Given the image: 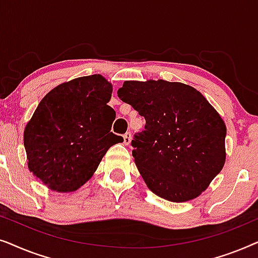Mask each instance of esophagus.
<instances>
[{"label":"esophagus","instance_id":"1","mask_svg":"<svg viewBox=\"0 0 258 258\" xmlns=\"http://www.w3.org/2000/svg\"><path fill=\"white\" fill-rule=\"evenodd\" d=\"M123 142H124L125 146H128V144L132 142V134H130V132L125 133L124 135H123Z\"/></svg>","mask_w":258,"mask_h":258}]
</instances>
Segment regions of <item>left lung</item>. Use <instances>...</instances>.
Returning <instances> with one entry per match:
<instances>
[{
    "instance_id": "left-lung-1",
    "label": "left lung",
    "mask_w": 258,
    "mask_h": 258,
    "mask_svg": "<svg viewBox=\"0 0 258 258\" xmlns=\"http://www.w3.org/2000/svg\"><path fill=\"white\" fill-rule=\"evenodd\" d=\"M117 95L146 118L132 146L148 188L176 203L200 196L225 162L220 114L199 90L179 82L125 81Z\"/></svg>"
}]
</instances>
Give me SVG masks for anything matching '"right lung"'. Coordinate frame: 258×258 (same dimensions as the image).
Here are the masks:
<instances>
[{"mask_svg": "<svg viewBox=\"0 0 258 258\" xmlns=\"http://www.w3.org/2000/svg\"><path fill=\"white\" fill-rule=\"evenodd\" d=\"M103 76L77 77L49 91L24 129L28 168L49 189L75 191L89 181L109 148L116 112Z\"/></svg>", "mask_w": 258, "mask_h": 258, "instance_id": "right-lung-1", "label": "right lung"}]
</instances>
